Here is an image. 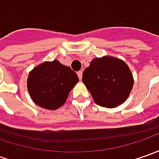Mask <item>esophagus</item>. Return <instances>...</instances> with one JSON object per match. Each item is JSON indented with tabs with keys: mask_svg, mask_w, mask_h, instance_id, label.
Instances as JSON below:
<instances>
[{
	"mask_svg": "<svg viewBox=\"0 0 159 159\" xmlns=\"http://www.w3.org/2000/svg\"><path fill=\"white\" fill-rule=\"evenodd\" d=\"M77 74H78V76H79V78H80V80H81V79H82V70L78 71V72H77Z\"/></svg>",
	"mask_w": 159,
	"mask_h": 159,
	"instance_id": "34e87169",
	"label": "esophagus"
}]
</instances>
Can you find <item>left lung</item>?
<instances>
[{
    "label": "left lung",
    "instance_id": "obj_1",
    "mask_svg": "<svg viewBox=\"0 0 159 159\" xmlns=\"http://www.w3.org/2000/svg\"><path fill=\"white\" fill-rule=\"evenodd\" d=\"M82 81L96 104L115 108L128 98L134 86L130 68L111 56L94 58L82 74Z\"/></svg>",
    "mask_w": 159,
    "mask_h": 159
}]
</instances>
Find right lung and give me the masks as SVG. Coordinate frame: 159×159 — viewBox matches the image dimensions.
I'll list each match as a JSON object with an SVG mask.
<instances>
[{"label": "right lung", "instance_id": "add662e5", "mask_svg": "<svg viewBox=\"0 0 159 159\" xmlns=\"http://www.w3.org/2000/svg\"><path fill=\"white\" fill-rule=\"evenodd\" d=\"M78 82L79 78L69 66L54 60L39 64L29 72L27 90L34 103L55 111L64 105Z\"/></svg>", "mask_w": 159, "mask_h": 159}]
</instances>
